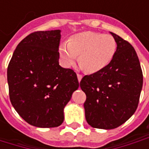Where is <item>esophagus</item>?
<instances>
[{
	"label": "esophagus",
	"instance_id": "34e87169",
	"mask_svg": "<svg viewBox=\"0 0 149 149\" xmlns=\"http://www.w3.org/2000/svg\"><path fill=\"white\" fill-rule=\"evenodd\" d=\"M77 79H78V81H79V82H80V81H81V79H82V75L77 73Z\"/></svg>",
	"mask_w": 149,
	"mask_h": 149
}]
</instances>
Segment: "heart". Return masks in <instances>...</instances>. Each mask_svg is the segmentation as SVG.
<instances>
[{"label":"heart","mask_w":149,"mask_h":149,"mask_svg":"<svg viewBox=\"0 0 149 149\" xmlns=\"http://www.w3.org/2000/svg\"><path fill=\"white\" fill-rule=\"evenodd\" d=\"M117 51V42L109 34L84 32L70 38L68 44H62L59 53L62 61L70 67L77 61L89 73L103 70L112 61Z\"/></svg>","instance_id":"1"}]
</instances>
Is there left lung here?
Masks as SVG:
<instances>
[{
  "label": "left lung",
  "mask_w": 149,
  "mask_h": 149,
  "mask_svg": "<svg viewBox=\"0 0 149 149\" xmlns=\"http://www.w3.org/2000/svg\"><path fill=\"white\" fill-rule=\"evenodd\" d=\"M117 51L106 68L81 79L86 95L84 107L88 124L95 128L112 129L127 121L137 109L143 86V72L130 43L111 33Z\"/></svg>",
  "instance_id": "1"
}]
</instances>
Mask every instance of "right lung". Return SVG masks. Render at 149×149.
<instances>
[{
    "label": "right lung",
    "instance_id": "obj_1",
    "mask_svg": "<svg viewBox=\"0 0 149 149\" xmlns=\"http://www.w3.org/2000/svg\"><path fill=\"white\" fill-rule=\"evenodd\" d=\"M61 31H37L15 49L7 69L13 106L29 125L54 128L64 121V108L79 87L77 74L59 65Z\"/></svg>",
    "mask_w": 149,
    "mask_h": 149
}]
</instances>
